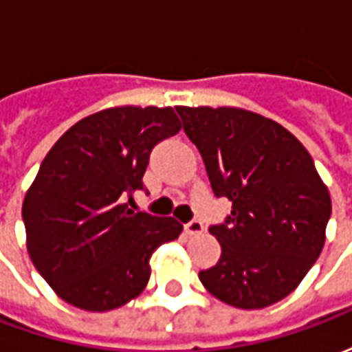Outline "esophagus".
Here are the masks:
<instances>
[{"mask_svg": "<svg viewBox=\"0 0 352 352\" xmlns=\"http://www.w3.org/2000/svg\"><path fill=\"white\" fill-rule=\"evenodd\" d=\"M204 230H206V226L199 221H190L188 224H184V232H186L188 236H198Z\"/></svg>", "mask_w": 352, "mask_h": 352, "instance_id": "obj_1", "label": "esophagus"}]
</instances>
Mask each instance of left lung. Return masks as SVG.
Listing matches in <instances>:
<instances>
[{"label":"left lung","mask_w":352,"mask_h":352,"mask_svg":"<svg viewBox=\"0 0 352 352\" xmlns=\"http://www.w3.org/2000/svg\"><path fill=\"white\" fill-rule=\"evenodd\" d=\"M217 198L232 201L209 232L221 260L199 280L221 302L262 309L287 298L324 247L328 186L307 148L272 118L239 107H177Z\"/></svg>","instance_id":"left-lung-1"}]
</instances>
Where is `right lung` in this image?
Instances as JSON below:
<instances>
[{
	"label": "right lung",
	"instance_id": "right-lung-1",
	"mask_svg": "<svg viewBox=\"0 0 352 352\" xmlns=\"http://www.w3.org/2000/svg\"><path fill=\"white\" fill-rule=\"evenodd\" d=\"M171 107L122 105L73 124L45 156L22 204L28 254L64 302L122 307L145 290L151 256L181 236L173 217L133 213L153 146L175 135Z\"/></svg>",
	"mask_w": 352,
	"mask_h": 352
}]
</instances>
